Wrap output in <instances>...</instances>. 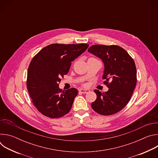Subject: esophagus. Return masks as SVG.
I'll return each mask as SVG.
<instances>
[{
	"label": "esophagus",
	"mask_w": 158,
	"mask_h": 158,
	"mask_svg": "<svg viewBox=\"0 0 158 158\" xmlns=\"http://www.w3.org/2000/svg\"><path fill=\"white\" fill-rule=\"evenodd\" d=\"M79 92L81 93H83V94H86V93L89 92V90L84 89H79Z\"/></svg>",
	"instance_id": "esophagus-1"
}]
</instances>
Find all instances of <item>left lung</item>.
Returning a JSON list of instances; mask_svg holds the SVG:
<instances>
[{
  "label": "left lung",
  "instance_id": "8db88e82",
  "mask_svg": "<svg viewBox=\"0 0 158 158\" xmlns=\"http://www.w3.org/2000/svg\"><path fill=\"white\" fill-rule=\"evenodd\" d=\"M88 52L103 62L102 79L109 88L104 93L94 90L97 98L91 103V107L101 115L116 114L127 105L136 87L135 62L127 51L118 46L94 45L88 49Z\"/></svg>",
  "mask_w": 158,
  "mask_h": 158
}]
</instances>
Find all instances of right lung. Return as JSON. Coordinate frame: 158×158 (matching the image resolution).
<instances>
[{
  "label": "right lung",
  "instance_id": "right-lung-1",
  "mask_svg": "<svg viewBox=\"0 0 158 158\" xmlns=\"http://www.w3.org/2000/svg\"><path fill=\"white\" fill-rule=\"evenodd\" d=\"M89 45L52 44L32 59L27 71V87L32 102L43 115L59 118L70 111L78 94L75 88L62 91L61 77L68 73L71 62L85 51Z\"/></svg>",
  "mask_w": 158,
  "mask_h": 158
}]
</instances>
